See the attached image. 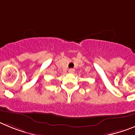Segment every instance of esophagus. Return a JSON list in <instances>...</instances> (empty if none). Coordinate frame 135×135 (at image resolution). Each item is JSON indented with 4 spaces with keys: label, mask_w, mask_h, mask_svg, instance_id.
Segmentation results:
<instances>
[{
    "label": "esophagus",
    "mask_w": 135,
    "mask_h": 135,
    "mask_svg": "<svg viewBox=\"0 0 135 135\" xmlns=\"http://www.w3.org/2000/svg\"><path fill=\"white\" fill-rule=\"evenodd\" d=\"M74 72H75V69H70L69 70V73H73Z\"/></svg>",
    "instance_id": "34e87169"
}]
</instances>
